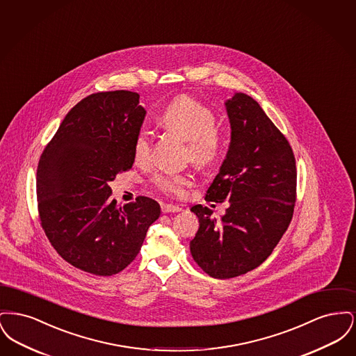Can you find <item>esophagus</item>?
I'll return each mask as SVG.
<instances>
[{
	"mask_svg": "<svg viewBox=\"0 0 356 356\" xmlns=\"http://www.w3.org/2000/svg\"><path fill=\"white\" fill-rule=\"evenodd\" d=\"M161 211L164 213H170V212H180L181 208L179 205H173V204H163L161 205Z\"/></svg>",
	"mask_w": 356,
	"mask_h": 356,
	"instance_id": "esophagus-1",
	"label": "esophagus"
}]
</instances>
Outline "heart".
Returning a JSON list of instances; mask_svg holds the SVG:
<instances>
[{
  "label": "heart",
  "mask_w": 356,
  "mask_h": 356,
  "mask_svg": "<svg viewBox=\"0 0 356 356\" xmlns=\"http://www.w3.org/2000/svg\"><path fill=\"white\" fill-rule=\"evenodd\" d=\"M160 124L170 132L183 137L188 143L189 157L197 165L212 164L220 153V137L216 131L218 120L215 113L191 96L181 95L165 105L159 116ZM151 137L140 132L134 143V157L137 163H145L151 156ZM160 191L181 196L192 184L188 173L163 172L153 179Z\"/></svg>",
  "instance_id": "1"
}]
</instances>
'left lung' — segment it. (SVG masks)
I'll return each mask as SVG.
<instances>
[{
    "label": "left lung",
    "instance_id": "obj_1",
    "mask_svg": "<svg viewBox=\"0 0 356 356\" xmlns=\"http://www.w3.org/2000/svg\"><path fill=\"white\" fill-rule=\"evenodd\" d=\"M224 105L231 143L205 200L229 205L220 220L202 204L191 208L200 225L191 254L215 279L259 267L287 231L296 200V164L287 138L251 96L237 92Z\"/></svg>",
    "mask_w": 356,
    "mask_h": 356
}]
</instances>
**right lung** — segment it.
I'll list each match as a JSON object with an SVG mask.
<instances>
[{"label":"right lung","mask_w":356,"mask_h":356,"mask_svg":"<svg viewBox=\"0 0 356 356\" xmlns=\"http://www.w3.org/2000/svg\"><path fill=\"white\" fill-rule=\"evenodd\" d=\"M129 90L93 93L76 104L40 157L37 202L53 248L73 267L99 276L135 260L160 205L138 196L118 207L113 181L135 163L145 109Z\"/></svg>","instance_id":"obj_1"}]
</instances>
